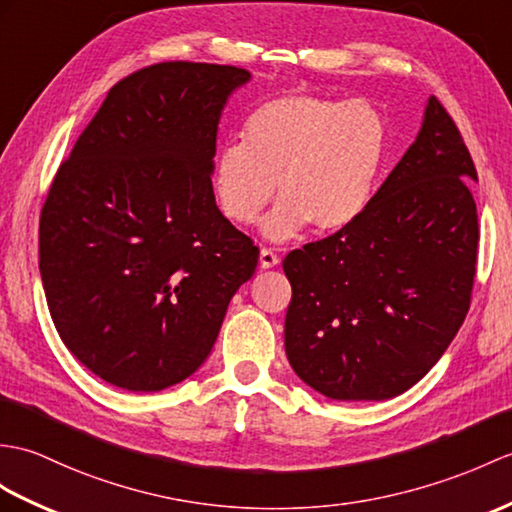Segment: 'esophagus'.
I'll list each match as a JSON object with an SVG mask.
<instances>
[{
    "instance_id": "obj_1",
    "label": "esophagus",
    "mask_w": 512,
    "mask_h": 512,
    "mask_svg": "<svg viewBox=\"0 0 512 512\" xmlns=\"http://www.w3.org/2000/svg\"><path fill=\"white\" fill-rule=\"evenodd\" d=\"M279 264V255L275 251H270V248H261L259 251V266L268 270V268H275Z\"/></svg>"
}]
</instances>
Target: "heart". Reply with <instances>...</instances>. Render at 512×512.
<instances>
[{"mask_svg": "<svg viewBox=\"0 0 512 512\" xmlns=\"http://www.w3.org/2000/svg\"><path fill=\"white\" fill-rule=\"evenodd\" d=\"M386 157V124L364 100L336 102L288 93L261 102L244 120L242 141L211 163L213 196L224 218L253 224L275 196L261 231L272 242L347 229L371 200Z\"/></svg>", "mask_w": 512, "mask_h": 512, "instance_id": "heart-1", "label": "heart"}]
</instances>
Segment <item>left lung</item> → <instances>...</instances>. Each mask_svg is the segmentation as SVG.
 <instances>
[{
    "mask_svg": "<svg viewBox=\"0 0 512 512\" xmlns=\"http://www.w3.org/2000/svg\"><path fill=\"white\" fill-rule=\"evenodd\" d=\"M471 181L460 130L430 98L417 139L362 216L283 259L285 353L307 386L382 401L441 360L471 303L480 240Z\"/></svg>",
    "mask_w": 512,
    "mask_h": 512,
    "instance_id": "1",
    "label": "left lung"
}]
</instances>
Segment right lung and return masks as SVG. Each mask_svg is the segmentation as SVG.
Segmentation results:
<instances>
[{"label":"right lung","mask_w":512,"mask_h":512,"mask_svg":"<svg viewBox=\"0 0 512 512\" xmlns=\"http://www.w3.org/2000/svg\"><path fill=\"white\" fill-rule=\"evenodd\" d=\"M251 74L159 63L120 80L58 168L39 270L65 347L117 388L157 392L207 360L259 248L211 187L229 95Z\"/></svg>","instance_id":"1"}]
</instances>
